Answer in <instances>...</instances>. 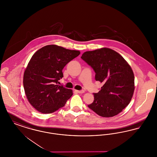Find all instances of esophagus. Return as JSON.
Returning a JSON list of instances; mask_svg holds the SVG:
<instances>
[{
    "instance_id": "obj_1",
    "label": "esophagus",
    "mask_w": 157,
    "mask_h": 157,
    "mask_svg": "<svg viewBox=\"0 0 157 157\" xmlns=\"http://www.w3.org/2000/svg\"><path fill=\"white\" fill-rule=\"evenodd\" d=\"M76 92L78 93V94H83L84 93V90H76Z\"/></svg>"
}]
</instances>
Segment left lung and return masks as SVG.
Listing matches in <instances>:
<instances>
[{
  "instance_id": "obj_1",
  "label": "left lung",
  "mask_w": 157,
  "mask_h": 157,
  "mask_svg": "<svg viewBox=\"0 0 157 157\" xmlns=\"http://www.w3.org/2000/svg\"><path fill=\"white\" fill-rule=\"evenodd\" d=\"M81 58L93 68L95 80L103 83L94 100L88 106L98 115L112 117L129 104L134 92V75L119 53L103 48L82 54Z\"/></svg>"
}]
</instances>
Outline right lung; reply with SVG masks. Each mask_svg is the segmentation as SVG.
<instances>
[{
	"label": "right lung",
	"instance_id": "obj_1",
	"mask_svg": "<svg viewBox=\"0 0 157 157\" xmlns=\"http://www.w3.org/2000/svg\"><path fill=\"white\" fill-rule=\"evenodd\" d=\"M80 54L57 45H46L34 53L23 75V87L29 103L39 112L52 113L64 106L72 90L58 85L62 69Z\"/></svg>",
	"mask_w": 157,
	"mask_h": 157
}]
</instances>
